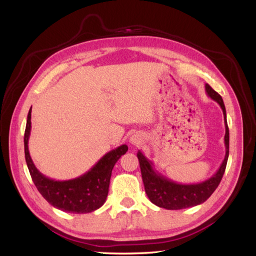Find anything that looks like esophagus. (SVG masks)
I'll use <instances>...</instances> for the list:
<instances>
[{
    "label": "esophagus",
    "instance_id": "esophagus-1",
    "mask_svg": "<svg viewBox=\"0 0 256 256\" xmlns=\"http://www.w3.org/2000/svg\"><path fill=\"white\" fill-rule=\"evenodd\" d=\"M142 142H143V138L138 133L133 134L132 136L130 138V143L133 144V145H140V144H142Z\"/></svg>",
    "mask_w": 256,
    "mask_h": 256
}]
</instances>
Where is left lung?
I'll return each instance as SVG.
<instances>
[{
    "instance_id": "8db88e82",
    "label": "left lung",
    "mask_w": 256,
    "mask_h": 256,
    "mask_svg": "<svg viewBox=\"0 0 256 256\" xmlns=\"http://www.w3.org/2000/svg\"><path fill=\"white\" fill-rule=\"evenodd\" d=\"M204 90L208 96L218 103L222 108V112H224L226 126L224 160H222L219 170H216L214 175L206 180L197 184H179L170 180V178L162 176L160 172L155 170L153 162L142 152L138 150V158L140 162V172H142L145 192L152 202L160 206V208H165L167 210H179L201 204L214 194L224 174L228 157H229V128H228L226 122V106L221 96L216 94L208 84H204Z\"/></svg>"
}]
</instances>
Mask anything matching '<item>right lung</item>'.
<instances>
[{
	"label": "right lung",
	"instance_id": "right-lung-1",
	"mask_svg": "<svg viewBox=\"0 0 256 256\" xmlns=\"http://www.w3.org/2000/svg\"><path fill=\"white\" fill-rule=\"evenodd\" d=\"M32 108L27 116L24 135L25 160L30 174L38 192L55 208L70 214H88L106 202L112 170L120 157L128 152V145H121L101 157L99 162L77 178L69 180H55L37 170L28 150L32 128Z\"/></svg>",
	"mask_w": 256,
	"mask_h": 256
}]
</instances>
